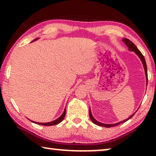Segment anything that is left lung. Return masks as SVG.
Wrapping results in <instances>:
<instances>
[{
  "label": "left lung",
  "instance_id": "left-lung-1",
  "mask_svg": "<svg viewBox=\"0 0 156 156\" xmlns=\"http://www.w3.org/2000/svg\"><path fill=\"white\" fill-rule=\"evenodd\" d=\"M122 41L124 42L126 44V45L128 48H129V50L131 51H134L136 53V55H138V56L140 57V59H141L142 61V63L143 65H144V69H145V72H146V78H147V84H148V73H147V66H146V60H145V58H144V56L142 55V53L140 52V50H138L137 48V47H136L135 44H133V42H132L131 40H129V39H126V38H124V39L122 40ZM134 115V114L132 115L129 117V119H126V120L123 121H121V122L119 123H115V124H104V123H100L99 121H97L96 119H94V117L92 116V115H91V110L90 108H89V117H90L91 121L94 123H95L96 125H98V126H104V127H106V128H110V127H113V126H117L119 124H120V123H122L123 122H125V121H126L130 119L131 118L133 117V116Z\"/></svg>",
  "mask_w": 156,
  "mask_h": 156
}]
</instances>
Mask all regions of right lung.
Returning <instances> with one entry per match:
<instances>
[{
	"label": "right lung",
	"instance_id": "add662e5",
	"mask_svg": "<svg viewBox=\"0 0 156 156\" xmlns=\"http://www.w3.org/2000/svg\"><path fill=\"white\" fill-rule=\"evenodd\" d=\"M65 114H66V109L64 110L63 114L61 115V116H59L58 119H56V120H55V121H51V122H49V123H37V122H35V121H33V122L35 123H37V124H39V125H42V126H53V125H56V124H58V123H60L61 121L63 120L64 118H65Z\"/></svg>",
	"mask_w": 156,
	"mask_h": 156
}]
</instances>
